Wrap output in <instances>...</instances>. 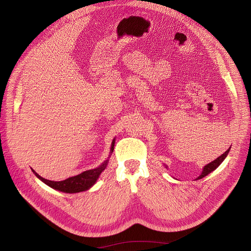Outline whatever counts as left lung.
Wrapping results in <instances>:
<instances>
[{"instance_id":"1","label":"left lung","mask_w":251,"mask_h":251,"mask_svg":"<svg viewBox=\"0 0 251 251\" xmlns=\"http://www.w3.org/2000/svg\"><path fill=\"white\" fill-rule=\"evenodd\" d=\"M228 153H229V149L228 150H227L226 151H225V153L224 154H222L221 156H220V157H218L217 159H216V160H214V161H211L210 163H208V164H206V165H205L204 166V168H203V171H202V173H201V175H200V176L198 177V178H197V180H199V179H202L203 177H205V176H207V175L209 174V173H211L212 171H215L217 168H218V166L220 165V164H221L222 162H223V160H224V159L226 158V156L227 155H228Z\"/></svg>"}]
</instances>
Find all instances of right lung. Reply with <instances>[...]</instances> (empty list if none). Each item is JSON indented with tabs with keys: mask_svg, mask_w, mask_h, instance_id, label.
<instances>
[{
	"mask_svg": "<svg viewBox=\"0 0 251 251\" xmlns=\"http://www.w3.org/2000/svg\"><path fill=\"white\" fill-rule=\"evenodd\" d=\"M114 143H115V139H113L112 144H111V150H110L111 154L114 151ZM108 162H109V159L108 160H105L104 162H102V164L98 166V168H96V169L86 171V172L77 175V176L70 177L64 181H50V180H47V179L41 177L40 175L35 173L34 171H32V172L37 178H39L41 181H43L44 183L47 184L48 186L54 188V189H57V191H59V192L74 194V193L87 191V189H89L91 186H93L95 184L96 180L98 179V177H100V175L101 174V172L105 168H107Z\"/></svg>",
	"mask_w": 251,
	"mask_h": 251,
	"instance_id": "add662e5",
	"label": "right lung"
}]
</instances>
